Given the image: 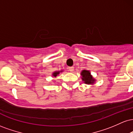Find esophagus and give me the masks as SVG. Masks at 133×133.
<instances>
[{
    "mask_svg": "<svg viewBox=\"0 0 133 133\" xmlns=\"http://www.w3.org/2000/svg\"><path fill=\"white\" fill-rule=\"evenodd\" d=\"M68 69H69V71L70 72H72V71H74V67H73V66L69 67V68H68Z\"/></svg>",
    "mask_w": 133,
    "mask_h": 133,
    "instance_id": "34e87169",
    "label": "esophagus"
}]
</instances>
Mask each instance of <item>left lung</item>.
Here are the masks:
<instances>
[{
  "label": "left lung",
  "instance_id": "1",
  "mask_svg": "<svg viewBox=\"0 0 133 133\" xmlns=\"http://www.w3.org/2000/svg\"><path fill=\"white\" fill-rule=\"evenodd\" d=\"M81 76H82V81H84L86 84H93L95 80L92 78L89 71L83 70L81 72Z\"/></svg>",
  "mask_w": 133,
  "mask_h": 133
}]
</instances>
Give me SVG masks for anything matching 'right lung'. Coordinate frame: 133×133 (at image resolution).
Listing matches in <instances>:
<instances>
[{
    "label": "right lung",
    "mask_w": 133,
    "mask_h": 133,
    "mask_svg": "<svg viewBox=\"0 0 133 133\" xmlns=\"http://www.w3.org/2000/svg\"><path fill=\"white\" fill-rule=\"evenodd\" d=\"M59 72H59V71H57V72H55L53 73V74H52V75L54 76V77H56V76H57V75H58V74H59Z\"/></svg>",
    "instance_id": "add662e5"
}]
</instances>
